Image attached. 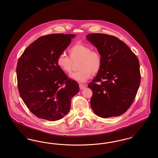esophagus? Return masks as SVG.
<instances>
[{"label":"esophagus","mask_w":158,"mask_h":158,"mask_svg":"<svg viewBox=\"0 0 158 158\" xmlns=\"http://www.w3.org/2000/svg\"><path fill=\"white\" fill-rule=\"evenodd\" d=\"M79 88H80V89H85V88H86V86H85V85H83V84H79Z\"/></svg>","instance_id":"34e87169"}]
</instances>
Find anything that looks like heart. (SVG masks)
<instances>
[{"label": "heart", "mask_w": 158, "mask_h": 158, "mask_svg": "<svg viewBox=\"0 0 158 158\" xmlns=\"http://www.w3.org/2000/svg\"><path fill=\"white\" fill-rule=\"evenodd\" d=\"M69 58L64 54H60L56 60L57 66L65 73H70L74 63L77 62L79 70L72 73L70 77L78 82H85L94 75L98 73L102 65V57L97 50H92L88 45L76 44L69 50Z\"/></svg>", "instance_id": "b5f03b06"}]
</instances>
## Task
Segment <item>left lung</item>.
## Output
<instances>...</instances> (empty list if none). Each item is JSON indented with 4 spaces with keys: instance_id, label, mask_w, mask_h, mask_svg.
Returning a JSON list of instances; mask_svg holds the SVG:
<instances>
[{
    "instance_id": "left-lung-1",
    "label": "left lung",
    "mask_w": 158,
    "mask_h": 158,
    "mask_svg": "<svg viewBox=\"0 0 158 158\" xmlns=\"http://www.w3.org/2000/svg\"><path fill=\"white\" fill-rule=\"evenodd\" d=\"M86 38L102 57L101 70L88 85L93 92L91 108L102 118L119 116L130 107L139 89L141 79L139 59L114 36L92 33Z\"/></svg>"
}]
</instances>
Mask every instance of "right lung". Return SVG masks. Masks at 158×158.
I'll use <instances>...</instances> for the list:
<instances>
[{"instance_id": "right-lung-1", "label": "right lung", "mask_w": 158, "mask_h": 158, "mask_svg": "<svg viewBox=\"0 0 158 158\" xmlns=\"http://www.w3.org/2000/svg\"><path fill=\"white\" fill-rule=\"evenodd\" d=\"M52 34L38 38L19 57L16 66L20 97L31 113L48 121L62 118L70 110L79 84L57 66L56 60L75 37Z\"/></svg>"}]
</instances>
